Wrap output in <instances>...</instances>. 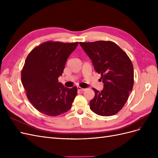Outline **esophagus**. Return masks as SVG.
<instances>
[{
    "label": "esophagus",
    "instance_id": "esophagus-1",
    "mask_svg": "<svg viewBox=\"0 0 158 158\" xmlns=\"http://www.w3.org/2000/svg\"><path fill=\"white\" fill-rule=\"evenodd\" d=\"M77 89H78V91H80V92H83V91H84V90H85V89H84V88H80V86L77 87Z\"/></svg>",
    "mask_w": 158,
    "mask_h": 158
}]
</instances>
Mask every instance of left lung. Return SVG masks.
Here are the masks:
<instances>
[{
	"instance_id": "1",
	"label": "left lung",
	"mask_w": 158,
	"mask_h": 158,
	"mask_svg": "<svg viewBox=\"0 0 158 158\" xmlns=\"http://www.w3.org/2000/svg\"><path fill=\"white\" fill-rule=\"evenodd\" d=\"M92 61L94 68L101 74L103 89L93 88L94 98L89 102L92 111L98 115L112 116L127 102L134 85V69L126 52L110 41L80 42Z\"/></svg>"
}]
</instances>
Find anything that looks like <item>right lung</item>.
<instances>
[{
  "instance_id": "right-lung-1",
  "label": "right lung",
  "mask_w": 158,
  "mask_h": 158,
  "mask_svg": "<svg viewBox=\"0 0 158 158\" xmlns=\"http://www.w3.org/2000/svg\"><path fill=\"white\" fill-rule=\"evenodd\" d=\"M78 44L49 41L35 47L27 56L21 73L22 82L32 106L46 115L67 112L76 96V86L66 88L58 78Z\"/></svg>"
}]
</instances>
